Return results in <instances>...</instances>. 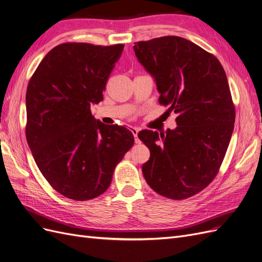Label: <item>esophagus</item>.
<instances>
[{
  "label": "esophagus",
  "mask_w": 262,
  "mask_h": 262,
  "mask_svg": "<svg viewBox=\"0 0 262 262\" xmlns=\"http://www.w3.org/2000/svg\"><path fill=\"white\" fill-rule=\"evenodd\" d=\"M130 131H131V132H132V134L134 135L135 143L139 144V143H140V140H139V138H138V133H139L140 129H139V128H135V127H131V128H130Z\"/></svg>",
  "instance_id": "1"
}]
</instances>
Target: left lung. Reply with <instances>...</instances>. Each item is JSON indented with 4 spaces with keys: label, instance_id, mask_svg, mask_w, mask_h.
Returning <instances> with one entry per match:
<instances>
[{
    "label": "left lung",
    "instance_id": "1",
    "mask_svg": "<svg viewBox=\"0 0 262 262\" xmlns=\"http://www.w3.org/2000/svg\"><path fill=\"white\" fill-rule=\"evenodd\" d=\"M133 49L156 80L159 103L177 115L174 130L139 133L150 150L143 175L157 193L183 200L215 179L231 139L235 110L226 73L215 56L180 36L138 41Z\"/></svg>",
    "mask_w": 262,
    "mask_h": 262
}]
</instances>
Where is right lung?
<instances>
[{"mask_svg":"<svg viewBox=\"0 0 262 262\" xmlns=\"http://www.w3.org/2000/svg\"><path fill=\"white\" fill-rule=\"evenodd\" d=\"M123 46L60 44L29 81V147L50 186L72 200L86 201L105 192L115 167L134 143L128 129L104 124L90 111L91 104L103 100Z\"/></svg>","mask_w":262,"mask_h":262,"instance_id":"add662e5","label":"right lung"}]
</instances>
